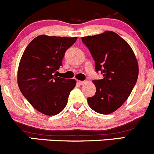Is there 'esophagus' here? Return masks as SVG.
I'll return each instance as SVG.
<instances>
[{
    "mask_svg": "<svg viewBox=\"0 0 154 154\" xmlns=\"http://www.w3.org/2000/svg\"><path fill=\"white\" fill-rule=\"evenodd\" d=\"M77 83L79 84V85H82L85 83V81H77Z\"/></svg>",
    "mask_w": 154,
    "mask_h": 154,
    "instance_id": "1",
    "label": "esophagus"
}]
</instances>
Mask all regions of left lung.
<instances>
[{"mask_svg":"<svg viewBox=\"0 0 154 154\" xmlns=\"http://www.w3.org/2000/svg\"><path fill=\"white\" fill-rule=\"evenodd\" d=\"M82 40L95 61L96 72L103 76L94 80L96 94L88 97V105L97 113H112L124 104L136 84L138 66L135 54L115 32L82 37Z\"/></svg>","mask_w":154,"mask_h":154,"instance_id":"left-lung-1","label":"left lung"}]
</instances>
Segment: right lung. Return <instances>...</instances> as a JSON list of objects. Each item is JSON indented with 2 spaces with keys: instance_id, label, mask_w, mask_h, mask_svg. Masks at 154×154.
Returning <instances> with one entry per match:
<instances>
[{
  "instance_id": "add662e5",
  "label": "right lung",
  "mask_w": 154,
  "mask_h": 154,
  "mask_svg": "<svg viewBox=\"0 0 154 154\" xmlns=\"http://www.w3.org/2000/svg\"><path fill=\"white\" fill-rule=\"evenodd\" d=\"M77 37L36 36L26 47L18 70V85L35 109L45 115L60 113L67 104L74 79L57 77L66 50Z\"/></svg>"
}]
</instances>
